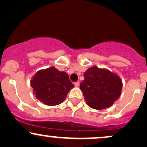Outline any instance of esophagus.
Segmentation results:
<instances>
[{"instance_id":"34e87169","label":"esophagus","mask_w":147,"mask_h":147,"mask_svg":"<svg viewBox=\"0 0 147 147\" xmlns=\"http://www.w3.org/2000/svg\"><path fill=\"white\" fill-rule=\"evenodd\" d=\"M75 87H79V82H78V81H77V82H75Z\"/></svg>"}]
</instances>
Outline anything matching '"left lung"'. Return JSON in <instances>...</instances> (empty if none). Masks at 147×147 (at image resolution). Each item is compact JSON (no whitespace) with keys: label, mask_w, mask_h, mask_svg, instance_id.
<instances>
[{"label":"left lung","mask_w":147,"mask_h":147,"mask_svg":"<svg viewBox=\"0 0 147 147\" xmlns=\"http://www.w3.org/2000/svg\"><path fill=\"white\" fill-rule=\"evenodd\" d=\"M80 89L88 105L95 109L110 107L119 98L123 83L117 75L106 69L91 67L84 72Z\"/></svg>","instance_id":"8db88e82"}]
</instances>
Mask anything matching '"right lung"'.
Masks as SVG:
<instances>
[{"label":"right lung","mask_w":147,"mask_h":147,"mask_svg":"<svg viewBox=\"0 0 147 147\" xmlns=\"http://www.w3.org/2000/svg\"><path fill=\"white\" fill-rule=\"evenodd\" d=\"M33 94L47 105H57L66 99L74 85L68 74L60 72L55 67L39 70L31 81Z\"/></svg>","instance_id":"1"}]
</instances>
